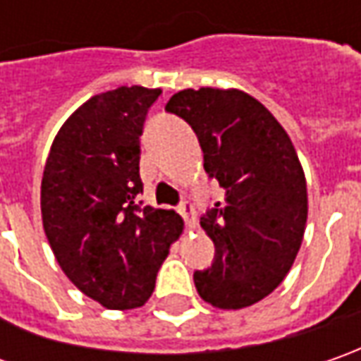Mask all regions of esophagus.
<instances>
[{
    "label": "esophagus",
    "instance_id": "1",
    "mask_svg": "<svg viewBox=\"0 0 361 361\" xmlns=\"http://www.w3.org/2000/svg\"><path fill=\"white\" fill-rule=\"evenodd\" d=\"M178 213L185 219V223H187L188 227H197V211H195V207L190 202H180L178 204Z\"/></svg>",
    "mask_w": 361,
    "mask_h": 361
}]
</instances>
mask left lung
<instances>
[{
    "instance_id": "obj_1",
    "label": "left lung",
    "mask_w": 361,
    "mask_h": 361,
    "mask_svg": "<svg viewBox=\"0 0 361 361\" xmlns=\"http://www.w3.org/2000/svg\"><path fill=\"white\" fill-rule=\"evenodd\" d=\"M166 112L188 122L204 154V171L225 199L201 216L215 261L195 271L197 291L221 310L267 298L289 273L307 223L305 174L283 126L241 90H180Z\"/></svg>"
}]
</instances>
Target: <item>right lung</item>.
I'll return each mask as SVG.
<instances>
[{"instance_id": "right-lung-1", "label": "right lung", "mask_w": 361, "mask_h": 361, "mask_svg": "<svg viewBox=\"0 0 361 361\" xmlns=\"http://www.w3.org/2000/svg\"><path fill=\"white\" fill-rule=\"evenodd\" d=\"M160 88L92 96L63 122L42 176V221L66 277L108 310L145 305L183 233L174 211L140 207V134Z\"/></svg>"}]
</instances>
